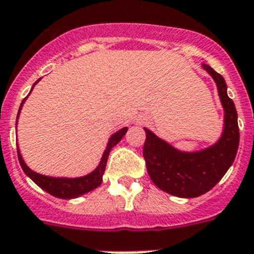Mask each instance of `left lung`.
<instances>
[{
  "label": "left lung",
  "instance_id": "1",
  "mask_svg": "<svg viewBox=\"0 0 254 254\" xmlns=\"http://www.w3.org/2000/svg\"><path fill=\"white\" fill-rule=\"evenodd\" d=\"M202 67L215 80L224 109V129L217 142L199 151H182L144 127L143 156L149 178L161 190L180 198H195L211 190L233 165L239 147L237 109L225 79L211 66L202 64Z\"/></svg>",
  "mask_w": 254,
  "mask_h": 254
}]
</instances>
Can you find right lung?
I'll return each mask as SVG.
<instances>
[{
	"instance_id": "1",
	"label": "right lung",
	"mask_w": 254,
	"mask_h": 254,
	"mask_svg": "<svg viewBox=\"0 0 254 254\" xmlns=\"http://www.w3.org/2000/svg\"><path fill=\"white\" fill-rule=\"evenodd\" d=\"M39 80H41V79H38V80L33 84L29 94L32 93L33 88H34V85L37 84ZM29 94H28V96H29ZM28 96H26L23 100V102H21L20 109H19V112H17V119H19L21 107H23L24 102H25V100L28 98ZM127 127H125L110 136V139L109 142H107V145H106V149L105 152H103L102 157H101L98 166H97L92 173L87 174V175L84 176H78V178H56V176H47L42 175V174L39 173H35V171H33V170L25 164V161L23 160V156H21L20 153L19 145H17V157H19V162H20L21 169H23V171L25 173V175L29 176L30 179H32L35 184L38 185L39 188H42L43 190L47 191V193H50L51 195H54V197L56 198H61V199H71V198L80 197L83 194L89 193V191L98 188V187L102 184V176L103 174H105L106 164H107V158H109L110 151L123 139V136L127 134Z\"/></svg>"
}]
</instances>
